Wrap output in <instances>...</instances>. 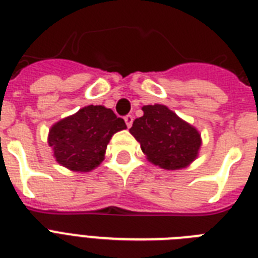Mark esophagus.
<instances>
[{"label": "esophagus", "mask_w": 258, "mask_h": 258, "mask_svg": "<svg viewBox=\"0 0 258 258\" xmlns=\"http://www.w3.org/2000/svg\"><path fill=\"white\" fill-rule=\"evenodd\" d=\"M124 121H125V124H127V127H131L133 125V121H134V116L133 115H125L124 116Z\"/></svg>", "instance_id": "esophagus-1"}]
</instances>
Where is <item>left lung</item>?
Returning <instances> with one entry per match:
<instances>
[{"label": "left lung", "mask_w": 258, "mask_h": 258, "mask_svg": "<svg viewBox=\"0 0 258 258\" xmlns=\"http://www.w3.org/2000/svg\"><path fill=\"white\" fill-rule=\"evenodd\" d=\"M143 116L135 119L130 133L141 143L151 163L166 170L188 166L198 155L201 135L163 104L145 105Z\"/></svg>", "instance_id": "8db88e82"}]
</instances>
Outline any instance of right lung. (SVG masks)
Returning <instances> with one entry per match:
<instances>
[{
    "instance_id": "right-lung-1",
    "label": "right lung",
    "mask_w": 258,
    "mask_h": 258,
    "mask_svg": "<svg viewBox=\"0 0 258 258\" xmlns=\"http://www.w3.org/2000/svg\"><path fill=\"white\" fill-rule=\"evenodd\" d=\"M124 128V120L112 109L87 105L52 125L48 143L60 165L72 171L87 172L100 165L112 135Z\"/></svg>"
}]
</instances>
